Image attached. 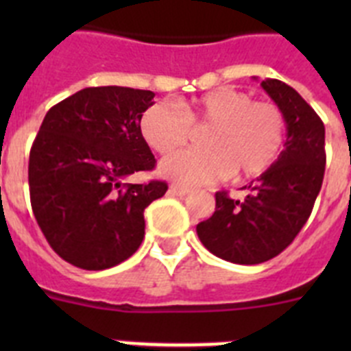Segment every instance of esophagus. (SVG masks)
I'll use <instances>...</instances> for the list:
<instances>
[{
  "mask_svg": "<svg viewBox=\"0 0 351 351\" xmlns=\"http://www.w3.org/2000/svg\"><path fill=\"white\" fill-rule=\"evenodd\" d=\"M169 190H170V193L178 195V197H186V195L190 193V188H188V186H181V184H172Z\"/></svg>",
  "mask_w": 351,
  "mask_h": 351,
  "instance_id": "34e87169",
  "label": "esophagus"
}]
</instances>
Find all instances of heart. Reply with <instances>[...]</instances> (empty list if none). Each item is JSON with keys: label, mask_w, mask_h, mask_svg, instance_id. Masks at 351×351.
<instances>
[{"label": "heart", "mask_w": 351, "mask_h": 351, "mask_svg": "<svg viewBox=\"0 0 351 351\" xmlns=\"http://www.w3.org/2000/svg\"><path fill=\"white\" fill-rule=\"evenodd\" d=\"M204 147L184 149L160 163L165 178L186 186L210 184L226 176L251 179L267 172L285 144V116L271 101H253L247 93L219 88L200 98L156 101L142 114L141 133L149 147L167 154L184 144L191 126H207Z\"/></svg>", "instance_id": "heart-1"}]
</instances>
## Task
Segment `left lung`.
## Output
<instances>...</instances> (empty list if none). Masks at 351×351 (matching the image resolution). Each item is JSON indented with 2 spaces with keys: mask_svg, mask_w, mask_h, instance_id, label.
<instances>
[{
  "mask_svg": "<svg viewBox=\"0 0 351 351\" xmlns=\"http://www.w3.org/2000/svg\"><path fill=\"white\" fill-rule=\"evenodd\" d=\"M285 116L287 142L274 165L235 200L216 193V210L198 223L204 246L219 258L255 265L290 246L306 225L325 172V126L302 96L278 79L260 84Z\"/></svg>",
  "mask_w": 351,
  "mask_h": 351,
  "instance_id": "obj_1",
  "label": "left lung"
}]
</instances>
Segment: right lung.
Masks as SVG:
<instances>
[{
	"label": "right lung",
	"instance_id": "right-lung-1",
	"mask_svg": "<svg viewBox=\"0 0 351 351\" xmlns=\"http://www.w3.org/2000/svg\"><path fill=\"white\" fill-rule=\"evenodd\" d=\"M153 98L145 89L86 88L43 117L29 153L31 207L52 250L75 267L104 271L130 258L144 239L145 207L169 188L123 182L156 163L141 133Z\"/></svg>",
	"mask_w": 351,
	"mask_h": 351
}]
</instances>
